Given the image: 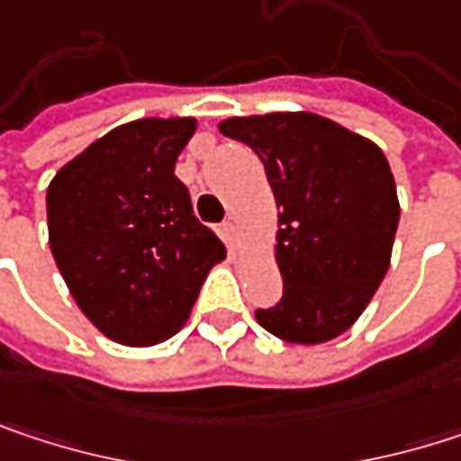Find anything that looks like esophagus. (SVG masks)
<instances>
[{
  "label": "esophagus",
  "mask_w": 461,
  "mask_h": 461,
  "mask_svg": "<svg viewBox=\"0 0 461 461\" xmlns=\"http://www.w3.org/2000/svg\"><path fill=\"white\" fill-rule=\"evenodd\" d=\"M221 231H224V240H227L231 248H234V245H237V240H240V234H237V224L230 219V221H224Z\"/></svg>",
  "instance_id": "34e87169"
}]
</instances>
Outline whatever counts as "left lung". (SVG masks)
Instances as JSON below:
<instances>
[{
  "label": "left lung",
  "instance_id": "1",
  "mask_svg": "<svg viewBox=\"0 0 461 461\" xmlns=\"http://www.w3.org/2000/svg\"><path fill=\"white\" fill-rule=\"evenodd\" d=\"M219 131L258 154L280 211L283 299L256 321L291 344L341 336L390 269L401 205L384 151L310 112L231 117Z\"/></svg>",
  "mask_w": 461,
  "mask_h": 461
}]
</instances>
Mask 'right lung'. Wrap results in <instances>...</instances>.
<instances>
[{"instance_id": "1", "label": "right lung", "mask_w": 461, "mask_h": 461, "mask_svg": "<svg viewBox=\"0 0 461 461\" xmlns=\"http://www.w3.org/2000/svg\"><path fill=\"white\" fill-rule=\"evenodd\" d=\"M194 131L192 117L125 122L47 186L52 258L85 318L117 344L151 347L178 333L227 258L173 173Z\"/></svg>"}]
</instances>
